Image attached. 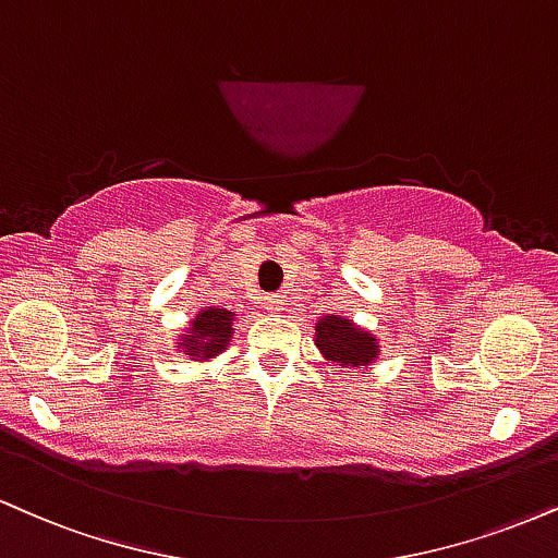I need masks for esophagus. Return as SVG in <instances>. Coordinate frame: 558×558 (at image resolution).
I'll return each mask as SVG.
<instances>
[{
	"mask_svg": "<svg viewBox=\"0 0 558 558\" xmlns=\"http://www.w3.org/2000/svg\"><path fill=\"white\" fill-rule=\"evenodd\" d=\"M262 304H265L267 312L278 314L280 308H283V296H278V293H267V296L262 299Z\"/></svg>",
	"mask_w": 558,
	"mask_h": 558,
	"instance_id": "1",
	"label": "esophagus"
}]
</instances>
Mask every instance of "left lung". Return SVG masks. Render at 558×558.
<instances>
[{"mask_svg": "<svg viewBox=\"0 0 558 558\" xmlns=\"http://www.w3.org/2000/svg\"><path fill=\"white\" fill-rule=\"evenodd\" d=\"M314 343H317L319 353L338 368L372 366L379 355L377 338L372 332L361 330L351 319L340 317V314H327L317 322Z\"/></svg>", "mask_w": 558, "mask_h": 558, "instance_id": "obj_1", "label": "left lung"}]
</instances>
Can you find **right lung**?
Here are the masks:
<instances>
[{"instance_id": "add662e5", "label": "right lung", "mask_w": 558, "mask_h": 558, "mask_svg": "<svg viewBox=\"0 0 558 558\" xmlns=\"http://www.w3.org/2000/svg\"><path fill=\"white\" fill-rule=\"evenodd\" d=\"M233 319H236V314L228 312V308L205 306L186 327V332L181 335L177 348L192 361H210L231 343Z\"/></svg>"}]
</instances>
